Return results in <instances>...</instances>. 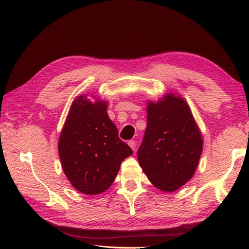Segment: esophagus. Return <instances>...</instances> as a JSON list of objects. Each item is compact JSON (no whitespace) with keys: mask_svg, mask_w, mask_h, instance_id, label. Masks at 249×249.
<instances>
[{"mask_svg":"<svg viewBox=\"0 0 249 249\" xmlns=\"http://www.w3.org/2000/svg\"><path fill=\"white\" fill-rule=\"evenodd\" d=\"M128 144H129V146L132 148V150H135L136 149V142L134 141V140H131V141H129L128 142Z\"/></svg>","mask_w":249,"mask_h":249,"instance_id":"obj_1","label":"esophagus"}]
</instances>
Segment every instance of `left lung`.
<instances>
[{"mask_svg":"<svg viewBox=\"0 0 249 249\" xmlns=\"http://www.w3.org/2000/svg\"><path fill=\"white\" fill-rule=\"evenodd\" d=\"M147 127L137 151L139 164L151 184L163 192L186 185L198 167L203 138L188 103L165 94L147 102Z\"/></svg>","mask_w":249,"mask_h":249,"instance_id":"8db88e82","label":"left lung"}]
</instances>
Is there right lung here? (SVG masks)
I'll list each match as a JSON object with an SVG mask.
<instances>
[{
	"label": "right lung",
	"instance_id": "right-lung-1",
	"mask_svg": "<svg viewBox=\"0 0 249 249\" xmlns=\"http://www.w3.org/2000/svg\"><path fill=\"white\" fill-rule=\"evenodd\" d=\"M107 107L106 101L93 103L88 94L76 97L58 139L63 173L75 190L86 195L108 190L121 162L133 153L118 136Z\"/></svg>",
	"mask_w": 249,
	"mask_h": 249
}]
</instances>
